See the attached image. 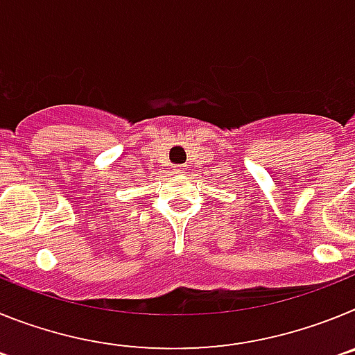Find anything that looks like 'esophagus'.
I'll use <instances>...</instances> for the list:
<instances>
[{
  "label": "esophagus",
  "mask_w": 355,
  "mask_h": 355,
  "mask_svg": "<svg viewBox=\"0 0 355 355\" xmlns=\"http://www.w3.org/2000/svg\"><path fill=\"white\" fill-rule=\"evenodd\" d=\"M174 172H175V174H183L184 167H181V165H178V167H174Z\"/></svg>",
  "instance_id": "obj_1"
}]
</instances>
